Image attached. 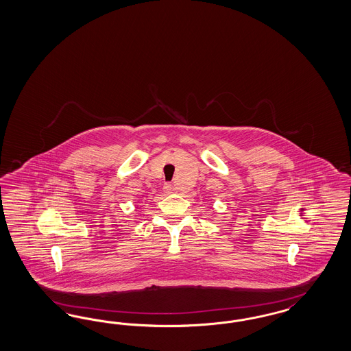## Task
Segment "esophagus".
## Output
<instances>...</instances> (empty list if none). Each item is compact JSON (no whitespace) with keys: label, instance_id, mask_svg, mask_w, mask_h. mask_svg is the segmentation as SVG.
<instances>
[{"label":"esophagus","instance_id":"obj_1","mask_svg":"<svg viewBox=\"0 0 351 351\" xmlns=\"http://www.w3.org/2000/svg\"><path fill=\"white\" fill-rule=\"evenodd\" d=\"M164 191L167 193H171L176 191V187L171 184V183H165L164 184Z\"/></svg>","mask_w":351,"mask_h":351}]
</instances>
